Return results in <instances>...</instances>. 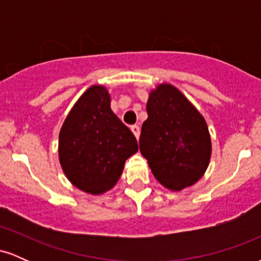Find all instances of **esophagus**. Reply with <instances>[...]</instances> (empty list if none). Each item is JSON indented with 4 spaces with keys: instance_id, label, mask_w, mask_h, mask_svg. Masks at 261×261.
Listing matches in <instances>:
<instances>
[{
    "instance_id": "obj_1",
    "label": "esophagus",
    "mask_w": 261,
    "mask_h": 261,
    "mask_svg": "<svg viewBox=\"0 0 261 261\" xmlns=\"http://www.w3.org/2000/svg\"><path fill=\"white\" fill-rule=\"evenodd\" d=\"M130 128H131V131L134 133L135 136H136V139H139V136H140V126H139V125H133V126H131Z\"/></svg>"
}]
</instances>
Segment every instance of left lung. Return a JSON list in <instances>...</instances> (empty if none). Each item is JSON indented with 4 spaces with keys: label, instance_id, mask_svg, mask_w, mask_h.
<instances>
[{
    "label": "left lung",
    "instance_id": "left-lung-1",
    "mask_svg": "<svg viewBox=\"0 0 261 261\" xmlns=\"http://www.w3.org/2000/svg\"><path fill=\"white\" fill-rule=\"evenodd\" d=\"M146 108L148 118L139 145L155 179L174 191L195 184L211 155L205 119L179 89L166 83L151 92Z\"/></svg>",
    "mask_w": 261,
    "mask_h": 261
}]
</instances>
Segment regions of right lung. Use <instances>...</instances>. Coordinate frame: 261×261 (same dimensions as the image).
<instances>
[{
    "label": "right lung",
    "instance_id": "1",
    "mask_svg": "<svg viewBox=\"0 0 261 261\" xmlns=\"http://www.w3.org/2000/svg\"><path fill=\"white\" fill-rule=\"evenodd\" d=\"M137 149L136 137L112 112L109 93L101 86L83 93L60 131L62 169L74 187L88 194L112 189Z\"/></svg>",
    "mask_w": 261,
    "mask_h": 261
}]
</instances>
